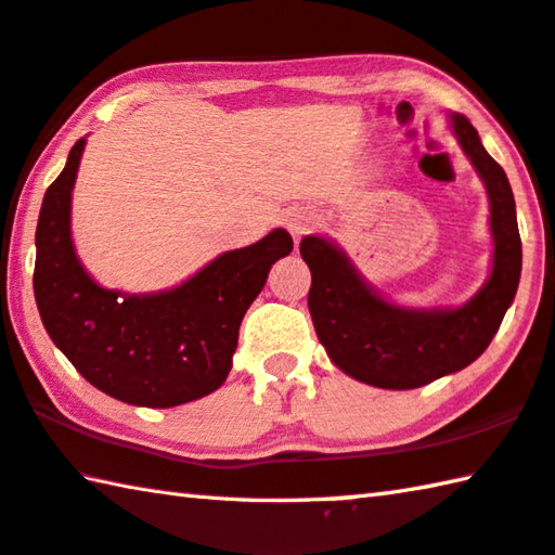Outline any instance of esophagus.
<instances>
[{"label": "esophagus", "mask_w": 555, "mask_h": 555, "mask_svg": "<svg viewBox=\"0 0 555 555\" xmlns=\"http://www.w3.org/2000/svg\"><path fill=\"white\" fill-rule=\"evenodd\" d=\"M286 228L298 245L300 237L308 235L310 230L315 228V218H312V214H308V210H294V214L286 216Z\"/></svg>", "instance_id": "obj_1"}]
</instances>
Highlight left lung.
I'll return each mask as SVG.
<instances>
[{"instance_id":"left-lung-1","label":"left lung","mask_w":555,"mask_h":555,"mask_svg":"<svg viewBox=\"0 0 555 555\" xmlns=\"http://www.w3.org/2000/svg\"><path fill=\"white\" fill-rule=\"evenodd\" d=\"M449 128L490 201V274L466 304L398 306L359 274L335 240H300V257L312 276L308 310L320 345L339 371L369 386L410 390L466 369L488 349L517 294L521 240L509 179L466 116L449 114Z\"/></svg>"}]
</instances>
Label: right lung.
I'll list each match as a JSON object with an SVG mask.
<instances>
[{
    "instance_id": "add662e5",
    "label": "right lung",
    "mask_w": 555,
    "mask_h": 555,
    "mask_svg": "<svg viewBox=\"0 0 555 555\" xmlns=\"http://www.w3.org/2000/svg\"><path fill=\"white\" fill-rule=\"evenodd\" d=\"M87 138L48 186L36 228L34 294L46 332L94 388L138 408H177L223 386L240 322L294 240L274 228L179 286L126 294L94 281L73 240V189Z\"/></svg>"
}]
</instances>
